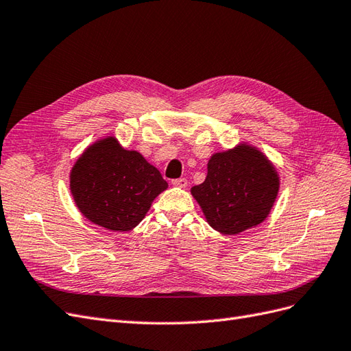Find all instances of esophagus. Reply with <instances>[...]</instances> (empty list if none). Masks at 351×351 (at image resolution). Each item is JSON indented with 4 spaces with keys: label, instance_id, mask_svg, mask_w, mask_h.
I'll use <instances>...</instances> for the list:
<instances>
[{
    "label": "esophagus",
    "instance_id": "esophagus-1",
    "mask_svg": "<svg viewBox=\"0 0 351 351\" xmlns=\"http://www.w3.org/2000/svg\"><path fill=\"white\" fill-rule=\"evenodd\" d=\"M173 184L177 187L184 189L187 186V180L186 178H176V180H173Z\"/></svg>",
    "mask_w": 351,
    "mask_h": 351
}]
</instances>
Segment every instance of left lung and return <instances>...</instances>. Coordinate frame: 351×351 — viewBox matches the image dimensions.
<instances>
[{"label":"left lung","mask_w":351,"mask_h":351,"mask_svg":"<svg viewBox=\"0 0 351 351\" xmlns=\"http://www.w3.org/2000/svg\"><path fill=\"white\" fill-rule=\"evenodd\" d=\"M280 177L268 156L249 143L209 158L205 182L193 186L208 224L227 236L256 227L277 200Z\"/></svg>","instance_id":"left-lung-1"}]
</instances>
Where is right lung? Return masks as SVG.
<instances>
[{
	"instance_id": "obj_1",
	"label": "right lung",
	"mask_w": 351,
	"mask_h": 351,
	"mask_svg": "<svg viewBox=\"0 0 351 351\" xmlns=\"http://www.w3.org/2000/svg\"><path fill=\"white\" fill-rule=\"evenodd\" d=\"M168 183L137 151L114 136L93 142L70 171V192L84 218L111 231H130Z\"/></svg>"
}]
</instances>
